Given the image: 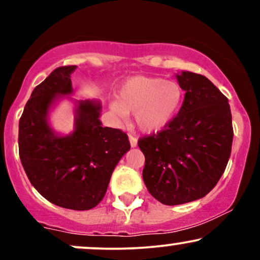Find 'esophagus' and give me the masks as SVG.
<instances>
[{
    "instance_id": "34e87169",
    "label": "esophagus",
    "mask_w": 260,
    "mask_h": 260,
    "mask_svg": "<svg viewBox=\"0 0 260 260\" xmlns=\"http://www.w3.org/2000/svg\"><path fill=\"white\" fill-rule=\"evenodd\" d=\"M129 142H131V145H132V147H137V143H138V138H137V137L134 136V134L131 133L129 134Z\"/></svg>"
}]
</instances>
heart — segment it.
<instances>
[{
	"label": "heart",
	"instance_id": "b5f03b06",
	"mask_svg": "<svg viewBox=\"0 0 260 260\" xmlns=\"http://www.w3.org/2000/svg\"><path fill=\"white\" fill-rule=\"evenodd\" d=\"M183 90L175 80L159 77H133L118 91L112 110L117 115L134 113L136 123L144 132H156L175 117Z\"/></svg>",
	"mask_w": 260,
	"mask_h": 260
}]
</instances>
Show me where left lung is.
<instances>
[{"instance_id": "left-lung-1", "label": "left lung", "mask_w": 260, "mask_h": 260, "mask_svg": "<svg viewBox=\"0 0 260 260\" xmlns=\"http://www.w3.org/2000/svg\"><path fill=\"white\" fill-rule=\"evenodd\" d=\"M177 80L184 90L180 111L159 132L138 140L143 180L165 205L207 196L225 171L234 138L228 98L202 74L183 72Z\"/></svg>"}]
</instances>
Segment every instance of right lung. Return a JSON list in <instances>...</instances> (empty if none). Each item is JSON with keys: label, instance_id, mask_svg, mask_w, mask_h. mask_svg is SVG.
<instances>
[{"label": "right lung", "instance_id": "right-lung-1", "mask_svg": "<svg viewBox=\"0 0 260 260\" xmlns=\"http://www.w3.org/2000/svg\"><path fill=\"white\" fill-rule=\"evenodd\" d=\"M76 68H56L35 86L20 116L18 144L25 174L44 198L66 209L89 210L103 201L113 169L131 144L123 131L101 126L100 104L89 100L79 103L72 134H53L47 111L57 95L72 92Z\"/></svg>", "mask_w": 260, "mask_h": 260}]
</instances>
